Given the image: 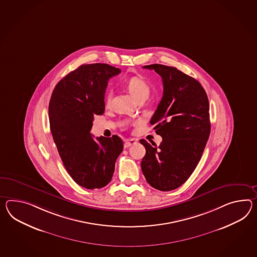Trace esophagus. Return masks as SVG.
I'll use <instances>...</instances> for the list:
<instances>
[{"mask_svg": "<svg viewBox=\"0 0 257 257\" xmlns=\"http://www.w3.org/2000/svg\"><path fill=\"white\" fill-rule=\"evenodd\" d=\"M137 144V140L136 139H125L124 141V148H129L133 145Z\"/></svg>", "mask_w": 257, "mask_h": 257, "instance_id": "obj_1", "label": "esophagus"}]
</instances>
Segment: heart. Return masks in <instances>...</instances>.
Wrapping results in <instances>:
<instances>
[{"mask_svg": "<svg viewBox=\"0 0 257 257\" xmlns=\"http://www.w3.org/2000/svg\"><path fill=\"white\" fill-rule=\"evenodd\" d=\"M126 86L132 95L138 101L143 98H148L151 93L150 83L140 76H135L130 78L126 82ZM111 97H112V91L107 90L106 94V103L110 102Z\"/></svg>", "mask_w": 257, "mask_h": 257, "instance_id": "1", "label": "heart"}]
</instances>
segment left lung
I'll use <instances>...</instances> for the list:
<instances>
[{"label":"left lung","mask_w":257,"mask_h":257,"mask_svg":"<svg viewBox=\"0 0 257 257\" xmlns=\"http://www.w3.org/2000/svg\"><path fill=\"white\" fill-rule=\"evenodd\" d=\"M143 68L163 79V98L151 119L163 141L152 147L140 140L146 149L141 168L151 187L170 191L187 181L200 162L211 131L209 100L200 82L175 67Z\"/></svg>","instance_id":"obj_1"}]
</instances>
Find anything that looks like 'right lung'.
Listing matches in <instances>:
<instances>
[{"label": "right lung", "mask_w": 257, "mask_h": 257, "mask_svg": "<svg viewBox=\"0 0 257 257\" xmlns=\"http://www.w3.org/2000/svg\"><path fill=\"white\" fill-rule=\"evenodd\" d=\"M120 73L107 64L82 65L57 83L49 103V121L59 156L69 175L88 189L101 188L112 178L123 142L96 138L90 131L94 116L105 111L107 81Z\"/></svg>", "instance_id": "add662e5"}]
</instances>
